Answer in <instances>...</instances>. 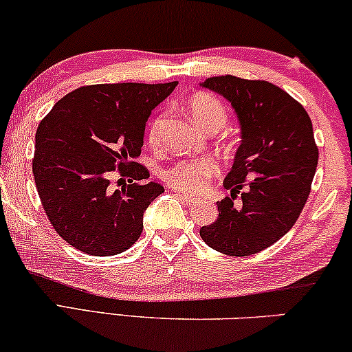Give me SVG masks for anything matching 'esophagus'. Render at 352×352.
Masks as SVG:
<instances>
[{
    "label": "esophagus",
    "instance_id": "1",
    "mask_svg": "<svg viewBox=\"0 0 352 352\" xmlns=\"http://www.w3.org/2000/svg\"><path fill=\"white\" fill-rule=\"evenodd\" d=\"M177 196H180L183 201L186 202H197L199 197L194 196V194H190V192H182V191H177Z\"/></svg>",
    "mask_w": 352,
    "mask_h": 352
}]
</instances>
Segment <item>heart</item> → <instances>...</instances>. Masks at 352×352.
Wrapping results in <instances>:
<instances>
[{"label":"heart","mask_w":352,"mask_h":352,"mask_svg":"<svg viewBox=\"0 0 352 352\" xmlns=\"http://www.w3.org/2000/svg\"><path fill=\"white\" fill-rule=\"evenodd\" d=\"M188 110L199 126L206 131H219L228 122V110L218 98L208 93H197L188 101ZM162 115L151 118L146 128V139L151 145H158L161 134ZM219 164L214 158L182 160L164 170V180L178 191L202 192L206 191L214 175H218Z\"/></svg>","instance_id":"heart-1"}]
</instances>
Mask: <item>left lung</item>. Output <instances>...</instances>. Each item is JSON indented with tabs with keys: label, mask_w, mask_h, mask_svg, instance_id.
Masks as SVG:
<instances>
[{
	"label": "left lung",
	"mask_w": 352,
	"mask_h": 352,
	"mask_svg": "<svg viewBox=\"0 0 352 352\" xmlns=\"http://www.w3.org/2000/svg\"><path fill=\"white\" fill-rule=\"evenodd\" d=\"M201 85L228 99L242 129L224 178L230 196L218 202L217 221L202 226L201 237L223 254H256L294 226L310 196L318 166L311 120L300 102L270 82L219 76Z\"/></svg>",
	"instance_id": "1"
}]
</instances>
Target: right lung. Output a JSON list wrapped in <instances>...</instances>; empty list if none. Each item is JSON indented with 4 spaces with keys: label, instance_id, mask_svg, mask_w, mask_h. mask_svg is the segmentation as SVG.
<instances>
[{
    "label": "right lung",
    "instance_id": "right-lung-1",
    "mask_svg": "<svg viewBox=\"0 0 352 352\" xmlns=\"http://www.w3.org/2000/svg\"><path fill=\"white\" fill-rule=\"evenodd\" d=\"M175 87L177 82L80 87L39 123L33 174L42 207L60 237L82 253L120 254L139 240L144 212L164 188L140 183L150 172L134 160L151 110ZM115 170L122 177L117 190L108 182Z\"/></svg>",
    "mask_w": 352,
    "mask_h": 352
}]
</instances>
